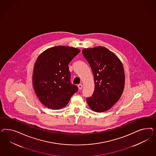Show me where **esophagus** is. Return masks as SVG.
I'll return each mask as SVG.
<instances>
[{"mask_svg": "<svg viewBox=\"0 0 156 156\" xmlns=\"http://www.w3.org/2000/svg\"><path fill=\"white\" fill-rule=\"evenodd\" d=\"M78 88H79V89H80V90H81V89H82L83 86H82V84H79V85H78Z\"/></svg>", "mask_w": 156, "mask_h": 156, "instance_id": "1", "label": "esophagus"}]
</instances>
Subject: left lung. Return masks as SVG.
<instances>
[{"label":"left lung","mask_w":156,"mask_h":156,"mask_svg":"<svg viewBox=\"0 0 156 156\" xmlns=\"http://www.w3.org/2000/svg\"><path fill=\"white\" fill-rule=\"evenodd\" d=\"M83 55L90 65L94 79V91L86 98L95 112L110 109L121 97L124 89L125 73L121 61L106 47L84 48Z\"/></svg>","instance_id":"left-lung-1"}]
</instances>
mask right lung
Returning a JSON list of instances; mask_svg holds the SVG:
<instances>
[{
	"mask_svg": "<svg viewBox=\"0 0 156 156\" xmlns=\"http://www.w3.org/2000/svg\"><path fill=\"white\" fill-rule=\"evenodd\" d=\"M80 51L74 47L58 46L47 49L38 57L33 83L38 98L46 107L61 109L78 90L70 82L68 65Z\"/></svg>",
	"mask_w": 156,
	"mask_h": 156,
	"instance_id": "obj_1",
	"label": "right lung"
}]
</instances>
